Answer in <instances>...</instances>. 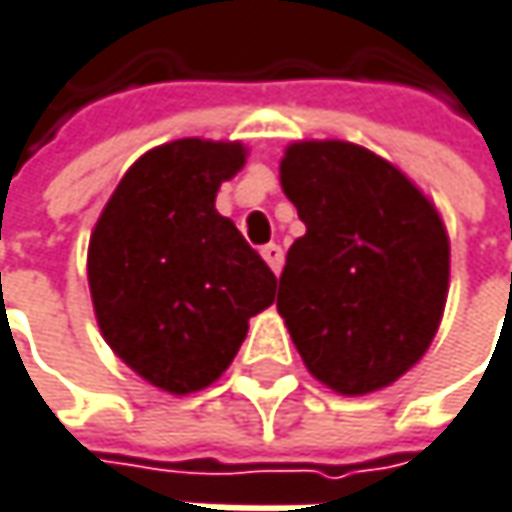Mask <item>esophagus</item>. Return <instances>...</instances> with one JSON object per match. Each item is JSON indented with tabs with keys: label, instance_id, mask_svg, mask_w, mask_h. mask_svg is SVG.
I'll list each match as a JSON object with an SVG mask.
<instances>
[{
	"label": "esophagus",
	"instance_id": "1",
	"mask_svg": "<svg viewBox=\"0 0 512 512\" xmlns=\"http://www.w3.org/2000/svg\"><path fill=\"white\" fill-rule=\"evenodd\" d=\"M260 255H263V260L269 263V269H272L275 275L281 272V263H284V252H281V246L269 243V246H263V249H260Z\"/></svg>",
	"mask_w": 512,
	"mask_h": 512
}]
</instances>
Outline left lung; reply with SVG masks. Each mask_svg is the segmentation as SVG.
<instances>
[{"instance_id":"8db88e82","label":"left lung","mask_w":512,"mask_h":512,"mask_svg":"<svg viewBox=\"0 0 512 512\" xmlns=\"http://www.w3.org/2000/svg\"><path fill=\"white\" fill-rule=\"evenodd\" d=\"M281 187L307 228L278 278V313L304 366L343 395L390 387L440 328V213L401 169L343 140L287 146Z\"/></svg>"}]
</instances>
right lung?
<instances>
[{"mask_svg": "<svg viewBox=\"0 0 512 512\" xmlns=\"http://www.w3.org/2000/svg\"><path fill=\"white\" fill-rule=\"evenodd\" d=\"M246 163L243 143L184 137L122 175L87 249V281L105 343L152 387H210L240 351L278 278L216 213V190Z\"/></svg>", "mask_w": 512, "mask_h": 512, "instance_id": "obj_1", "label": "right lung"}]
</instances>
